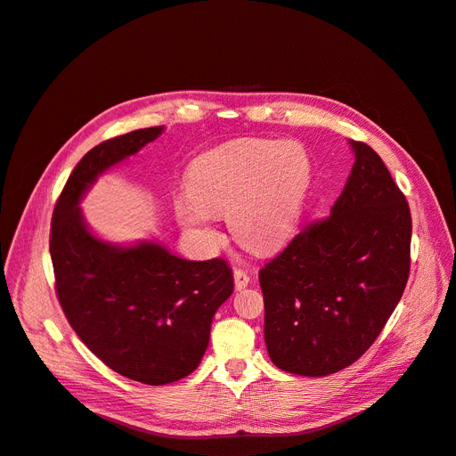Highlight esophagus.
Instances as JSON below:
<instances>
[{
	"mask_svg": "<svg viewBox=\"0 0 456 456\" xmlns=\"http://www.w3.org/2000/svg\"><path fill=\"white\" fill-rule=\"evenodd\" d=\"M233 282H235V289H245L250 282V277L243 269H235L233 271Z\"/></svg>",
	"mask_w": 456,
	"mask_h": 456,
	"instance_id": "34e87169",
	"label": "esophagus"
}]
</instances>
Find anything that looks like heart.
Wrapping results in <instances>:
<instances>
[{
	"label": "heart",
	"instance_id": "heart-1",
	"mask_svg": "<svg viewBox=\"0 0 456 456\" xmlns=\"http://www.w3.org/2000/svg\"><path fill=\"white\" fill-rule=\"evenodd\" d=\"M308 183L311 160L299 143L230 142L192 162L175 213L202 247L216 240L211 215L224 213L235 241L250 250H271L294 230Z\"/></svg>",
	"mask_w": 456,
	"mask_h": 456
}]
</instances>
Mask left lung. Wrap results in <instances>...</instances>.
Returning a JSON list of instances; mask_svg holds the SVG:
<instances>
[{
    "label": "left lung",
    "mask_w": 456,
    "mask_h": 456,
    "mask_svg": "<svg viewBox=\"0 0 456 456\" xmlns=\"http://www.w3.org/2000/svg\"><path fill=\"white\" fill-rule=\"evenodd\" d=\"M355 162L331 215L260 271L271 361L291 374L350 367L384 330L410 275L411 216L379 155L348 140Z\"/></svg>",
    "instance_id": "1"
}]
</instances>
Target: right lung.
Instances as JSON below:
<instances>
[{
  "label": "right lung",
  "mask_w": 456,
  "mask_h": 456,
  "mask_svg": "<svg viewBox=\"0 0 456 456\" xmlns=\"http://www.w3.org/2000/svg\"><path fill=\"white\" fill-rule=\"evenodd\" d=\"M162 133L138 129L87 151L67 179L50 233L58 299L72 330L106 367L148 386L196 370L213 316L233 291L223 258L185 260L155 240L110 243L86 223L80 204L99 175Z\"/></svg>",
  "instance_id": "right-lung-1"
}]
</instances>
